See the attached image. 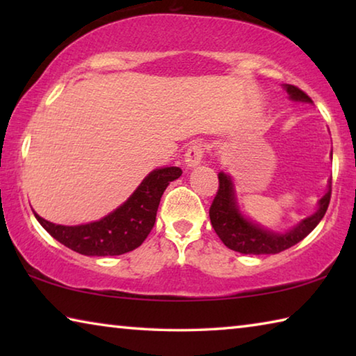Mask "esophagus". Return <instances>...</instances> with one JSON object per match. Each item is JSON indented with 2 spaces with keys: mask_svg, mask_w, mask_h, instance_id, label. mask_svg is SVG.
<instances>
[{
  "mask_svg": "<svg viewBox=\"0 0 356 356\" xmlns=\"http://www.w3.org/2000/svg\"><path fill=\"white\" fill-rule=\"evenodd\" d=\"M202 156H204V147L201 144H193V146L188 147V150L185 152V166L191 170V168H196L202 163Z\"/></svg>",
  "mask_w": 356,
  "mask_h": 356,
  "instance_id": "esophagus-1",
  "label": "esophagus"
}]
</instances>
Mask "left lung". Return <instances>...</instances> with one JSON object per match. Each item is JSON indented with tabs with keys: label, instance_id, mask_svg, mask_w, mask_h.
I'll use <instances>...</instances> for the list:
<instances>
[{
	"label": "left lung",
	"instance_id": "8db88e82",
	"mask_svg": "<svg viewBox=\"0 0 356 356\" xmlns=\"http://www.w3.org/2000/svg\"><path fill=\"white\" fill-rule=\"evenodd\" d=\"M282 88H284L291 100L312 104L308 95L297 86L282 84ZM331 159H333V150H331ZM218 179L220 188L209 210L210 222H212L216 236L221 238V242L229 250L242 252V254H276V252H281L297 245L309 232L314 231V227L321 222L325 212H327L331 197L330 180L327 191L317 202L316 212L306 216L289 231L278 232L257 225L240 210L236 186H234L232 177L229 174L221 171L218 174Z\"/></svg>",
	"mask_w": 356,
	"mask_h": 356
}]
</instances>
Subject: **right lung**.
Masks as SVG:
<instances>
[{
    "label": "right lung",
    "mask_w": 356,
    "mask_h": 356,
    "mask_svg": "<svg viewBox=\"0 0 356 356\" xmlns=\"http://www.w3.org/2000/svg\"><path fill=\"white\" fill-rule=\"evenodd\" d=\"M177 166L150 171L125 202L99 221L86 225H55L34 212L40 226L67 248L84 256H119L138 248L152 231L166 186L180 177Z\"/></svg>",
    "instance_id": "obj_1"
}]
</instances>
